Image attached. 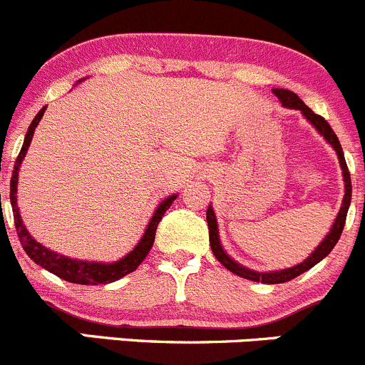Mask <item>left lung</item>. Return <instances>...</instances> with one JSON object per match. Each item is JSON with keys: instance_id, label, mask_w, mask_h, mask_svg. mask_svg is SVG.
Masks as SVG:
<instances>
[{"instance_id": "8db88e82", "label": "left lung", "mask_w": 365, "mask_h": 365, "mask_svg": "<svg viewBox=\"0 0 365 365\" xmlns=\"http://www.w3.org/2000/svg\"><path fill=\"white\" fill-rule=\"evenodd\" d=\"M273 93H275V96L279 97V101H280V103H282V106L293 108V110H300L302 113L305 115L307 120H309L310 124H312L314 128H316L317 131H319L321 135H323L324 138H327V142L330 143L331 147H334L335 153H337V156H339V163H341L342 175H344V182H346L344 184V190L346 191H344V198H342L341 211H339L337 218H335L334 225H331V230H330V232H328V236L324 237L323 243H321L319 247H317L316 250H314L312 254H310L304 262H300V264L293 266V268H287V269H282V272H273V273L252 272V269L245 268V266L237 264L236 261H232V259H230L229 255L225 254V250H223V248H222V245H220L218 223H216L215 211H212V207L207 209L209 245H211V250H212V254H215V257L218 259V261L222 262V264L225 266V268L229 269V272L236 273V275L243 277V279L254 280V282H262V284H284V282H289V280L297 279L298 275L305 273L307 269H310V268H312V266H316L317 262L321 261V259L327 257V255L331 252V248L335 247V243H337V241H339V237H341L342 229H344V223H346V215H348L349 202H351V178H349V170H348V165H346L344 153H342V147H341V143H339L337 135H335V133L331 131L330 124H328V122L324 120V118L321 117V115H316L312 110H310V108H307L304 101H302L300 97L297 96V93L291 92V90L275 88V90H273Z\"/></svg>"}]
</instances>
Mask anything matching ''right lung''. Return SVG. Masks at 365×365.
I'll return each mask as SVG.
<instances>
[{
    "mask_svg": "<svg viewBox=\"0 0 365 365\" xmlns=\"http://www.w3.org/2000/svg\"><path fill=\"white\" fill-rule=\"evenodd\" d=\"M46 106L42 108L41 111L37 113V117L34 118V122L28 128L26 136H24V143L23 149H21L19 156H17L16 165H14V172H12V179H10V202H12V211H14V222H16V230L17 236H19L21 245H23L24 252L30 255V259H34L35 264L42 266L48 272L55 273L56 277L60 279L67 280V282L72 284H83V286H97V284H110L115 282V280L122 279L128 273L135 272L140 264H142L143 259L147 257V254L153 248L154 240H156V229L158 223L161 222L163 218L165 211L170 207L172 202L175 200V195L172 197L165 198L160 205H158L156 212L150 218L149 227L145 229V234L140 240V243L133 248V252H129L124 259L117 262H111V264H104V262H86V261H78V259H71L65 257V255L56 254V252L49 250V248L42 247L41 243L34 240L30 236V232L26 230V227L23 225V220H21L19 215V207H17V172H19L21 163H23L24 156H26V150L30 147L31 138H34L35 128L38 125L41 118L44 117Z\"/></svg>",
    "mask_w": 365,
    "mask_h": 365,
    "instance_id": "right-lung-1",
    "label": "right lung"
}]
</instances>
